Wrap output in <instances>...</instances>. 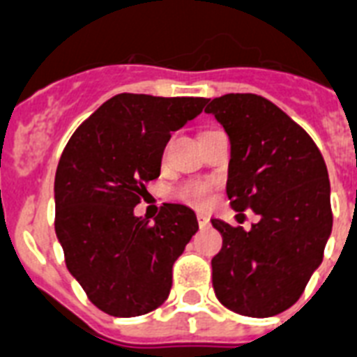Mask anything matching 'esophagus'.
<instances>
[{
	"label": "esophagus",
	"instance_id": "34e87169",
	"mask_svg": "<svg viewBox=\"0 0 357 357\" xmlns=\"http://www.w3.org/2000/svg\"><path fill=\"white\" fill-rule=\"evenodd\" d=\"M197 220H199L200 229H204V228H208V226H210V217H206V215L199 213V215H197Z\"/></svg>",
	"mask_w": 357,
	"mask_h": 357
}]
</instances>
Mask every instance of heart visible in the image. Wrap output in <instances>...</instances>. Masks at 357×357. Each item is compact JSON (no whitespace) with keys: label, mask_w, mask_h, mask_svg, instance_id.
<instances>
[{"label":"heart","mask_w":357,"mask_h":357,"mask_svg":"<svg viewBox=\"0 0 357 357\" xmlns=\"http://www.w3.org/2000/svg\"><path fill=\"white\" fill-rule=\"evenodd\" d=\"M215 184L211 181H185L173 190V195L184 202V204L206 210L213 204L215 200Z\"/></svg>","instance_id":"b5f03b06"}]
</instances>
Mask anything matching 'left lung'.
<instances>
[{
  "instance_id": "1",
  "label": "left lung",
  "mask_w": 357,
  "mask_h": 357,
  "mask_svg": "<svg viewBox=\"0 0 357 357\" xmlns=\"http://www.w3.org/2000/svg\"><path fill=\"white\" fill-rule=\"evenodd\" d=\"M206 113L231 142L229 204L261 217L248 231L211 220L225 238L211 259L215 294L241 316H278L303 296L332 231L325 158L310 135L263 96L225 94Z\"/></svg>"
}]
</instances>
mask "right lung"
<instances>
[{
  "label": "right lung",
  "mask_w": 357,
  "mask_h": 357,
  "mask_svg": "<svg viewBox=\"0 0 357 357\" xmlns=\"http://www.w3.org/2000/svg\"><path fill=\"white\" fill-rule=\"evenodd\" d=\"M208 98L122 93L100 105L67 142L56 169L54 229L66 264L96 308L144 316L166 301L173 264L199 231L193 210L164 204L155 222L135 217L160 175L172 132Z\"/></svg>",
  "instance_id": "obj_1"
}]
</instances>
